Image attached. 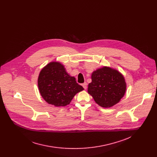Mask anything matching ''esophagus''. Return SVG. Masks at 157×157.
Here are the masks:
<instances>
[{
    "instance_id": "1",
    "label": "esophagus",
    "mask_w": 157,
    "mask_h": 157,
    "mask_svg": "<svg viewBox=\"0 0 157 157\" xmlns=\"http://www.w3.org/2000/svg\"><path fill=\"white\" fill-rule=\"evenodd\" d=\"M82 86L83 87V88H84L85 90H86V89L87 88V83H86V82L83 83L82 84Z\"/></svg>"
}]
</instances>
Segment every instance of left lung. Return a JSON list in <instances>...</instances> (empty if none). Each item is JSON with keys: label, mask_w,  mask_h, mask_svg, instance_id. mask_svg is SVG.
<instances>
[{"label": "left lung", "mask_w": 157, "mask_h": 157, "mask_svg": "<svg viewBox=\"0 0 157 157\" xmlns=\"http://www.w3.org/2000/svg\"><path fill=\"white\" fill-rule=\"evenodd\" d=\"M88 92L95 101L103 108L112 107L124 96L126 84L123 76L117 70L103 67L93 72Z\"/></svg>", "instance_id": "left-lung-1"}]
</instances>
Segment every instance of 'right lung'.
Masks as SVG:
<instances>
[{
	"mask_svg": "<svg viewBox=\"0 0 157 157\" xmlns=\"http://www.w3.org/2000/svg\"><path fill=\"white\" fill-rule=\"evenodd\" d=\"M40 93L45 101L56 106L69 105L74 95L84 90L74 77L67 74L59 62H51L40 71L38 78Z\"/></svg>",
	"mask_w": 157,
	"mask_h": 157,
	"instance_id": "right-lung-1",
	"label": "right lung"
}]
</instances>
